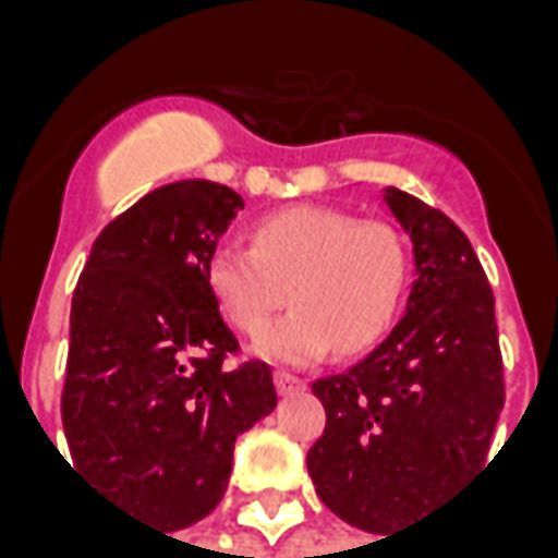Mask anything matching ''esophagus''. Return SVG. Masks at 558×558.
<instances>
[{
  "label": "esophagus",
  "instance_id": "34e87169",
  "mask_svg": "<svg viewBox=\"0 0 558 558\" xmlns=\"http://www.w3.org/2000/svg\"><path fill=\"white\" fill-rule=\"evenodd\" d=\"M275 386H278L280 395H292V391L304 388V379L302 376L290 374V371H278V374H275Z\"/></svg>",
  "mask_w": 558,
  "mask_h": 558
}]
</instances>
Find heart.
Masks as SVG:
<instances>
[{"mask_svg": "<svg viewBox=\"0 0 558 558\" xmlns=\"http://www.w3.org/2000/svg\"><path fill=\"white\" fill-rule=\"evenodd\" d=\"M251 244H218L206 259V283L220 314L244 335L262 328L291 287L296 307L254 340L263 359L307 364L335 343L359 352L391 326L410 251L388 220L290 206L256 220Z\"/></svg>", "mask_w": 558, "mask_h": 558, "instance_id": "1", "label": "heart"}]
</instances>
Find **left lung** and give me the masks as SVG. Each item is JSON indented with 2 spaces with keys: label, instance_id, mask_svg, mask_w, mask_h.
Masks as SVG:
<instances>
[{
  "label": "left lung",
  "instance_id": "1",
  "mask_svg": "<svg viewBox=\"0 0 558 558\" xmlns=\"http://www.w3.org/2000/svg\"><path fill=\"white\" fill-rule=\"evenodd\" d=\"M415 256L407 311L374 352L316 379L326 430L307 451L319 499L350 526H410L487 460L505 403L493 290L454 220L388 187Z\"/></svg>",
  "mask_w": 558,
  "mask_h": 558
}]
</instances>
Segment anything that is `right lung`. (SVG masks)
Returning a JSON list of instances; mask_svg holds the SVG:
<instances>
[{
  "instance_id": "1",
  "label": "right lung",
  "mask_w": 558,
  "mask_h": 558,
  "mask_svg": "<svg viewBox=\"0 0 558 558\" xmlns=\"http://www.w3.org/2000/svg\"><path fill=\"white\" fill-rule=\"evenodd\" d=\"M244 199L227 184H163L110 220L71 299L62 427L74 463L146 523L194 526L220 502L232 448L278 407L239 340L206 259Z\"/></svg>"
}]
</instances>
